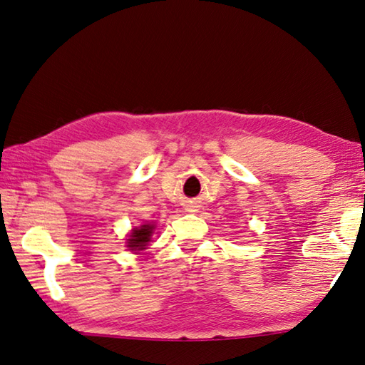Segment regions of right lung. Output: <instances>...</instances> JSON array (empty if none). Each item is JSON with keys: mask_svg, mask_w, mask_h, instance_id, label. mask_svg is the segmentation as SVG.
<instances>
[{"mask_svg": "<svg viewBox=\"0 0 365 365\" xmlns=\"http://www.w3.org/2000/svg\"><path fill=\"white\" fill-rule=\"evenodd\" d=\"M154 230V224H143L140 227H135L131 230V234L126 239V247L130 248L131 252H141L149 240H151Z\"/></svg>", "mask_w": 365, "mask_h": 365, "instance_id": "1", "label": "right lung"}]
</instances>
